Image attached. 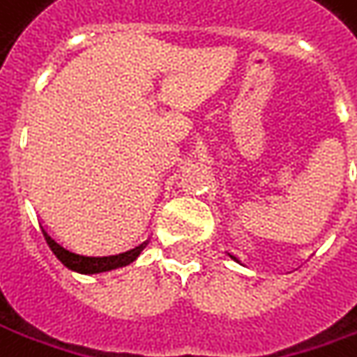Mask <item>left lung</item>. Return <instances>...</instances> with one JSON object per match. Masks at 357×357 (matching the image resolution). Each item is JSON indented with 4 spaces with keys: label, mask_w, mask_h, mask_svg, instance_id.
<instances>
[{
    "label": "left lung",
    "mask_w": 357,
    "mask_h": 357,
    "mask_svg": "<svg viewBox=\"0 0 357 357\" xmlns=\"http://www.w3.org/2000/svg\"><path fill=\"white\" fill-rule=\"evenodd\" d=\"M229 257H231V259H233V261H237V263H239V259H237V257H233V255H231V252H229Z\"/></svg>",
    "instance_id": "1"
}]
</instances>
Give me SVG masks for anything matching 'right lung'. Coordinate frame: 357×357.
<instances>
[{"label": "right lung", "mask_w": 357, "mask_h": 357, "mask_svg": "<svg viewBox=\"0 0 357 357\" xmlns=\"http://www.w3.org/2000/svg\"><path fill=\"white\" fill-rule=\"evenodd\" d=\"M41 229H43L47 245L51 247V251L55 252L56 259L67 268L79 273V275H100V273H108V271H116V268H122V266H128L130 263H134L140 257L144 247L148 245V239H146L140 245H136L134 249H128V251L116 252V255H105V257H91V255H80V252L65 247L63 243H59L55 235H51V231L45 227L43 223H41Z\"/></svg>", "instance_id": "add662e5"}]
</instances>
